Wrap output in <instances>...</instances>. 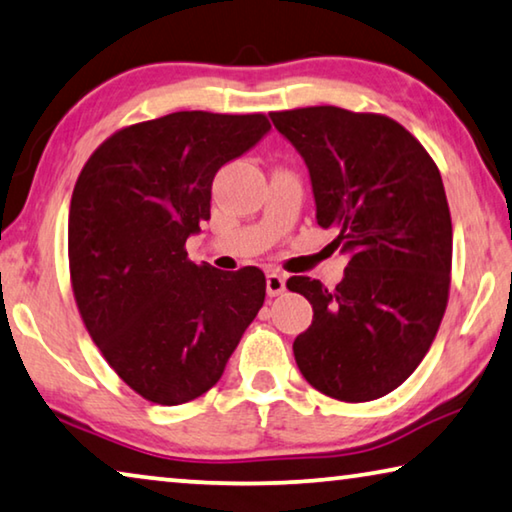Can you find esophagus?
Segmentation results:
<instances>
[{
	"instance_id": "1",
	"label": "esophagus",
	"mask_w": 512,
	"mask_h": 512,
	"mask_svg": "<svg viewBox=\"0 0 512 512\" xmlns=\"http://www.w3.org/2000/svg\"><path fill=\"white\" fill-rule=\"evenodd\" d=\"M285 275L282 273H269L266 275V294L269 296H280L285 291Z\"/></svg>"
}]
</instances>
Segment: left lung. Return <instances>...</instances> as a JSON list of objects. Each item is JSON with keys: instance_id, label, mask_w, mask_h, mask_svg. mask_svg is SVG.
<instances>
[{"instance_id": "left-lung-1", "label": "left lung", "mask_w": 512, "mask_h": 512, "mask_svg": "<svg viewBox=\"0 0 512 512\" xmlns=\"http://www.w3.org/2000/svg\"><path fill=\"white\" fill-rule=\"evenodd\" d=\"M271 120L310 168L316 223L348 253L335 289L287 280L314 310L294 342L296 364L330 399H380L419 367L449 303L453 227L440 170L383 113L323 104Z\"/></svg>"}]
</instances>
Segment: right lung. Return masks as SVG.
I'll return each instance as SVG.
<instances>
[{
  "mask_svg": "<svg viewBox=\"0 0 512 512\" xmlns=\"http://www.w3.org/2000/svg\"><path fill=\"white\" fill-rule=\"evenodd\" d=\"M269 129L264 113L177 111L118 129L81 168L72 294L104 360L145 401L180 405L212 389L264 305L257 266L193 264L186 239L209 221L218 168Z\"/></svg>",
  "mask_w": 512,
  "mask_h": 512,
  "instance_id": "1",
  "label": "right lung"
}]
</instances>
